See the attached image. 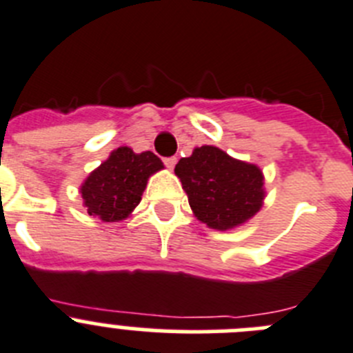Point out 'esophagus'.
I'll use <instances>...</instances> for the list:
<instances>
[{
    "label": "esophagus",
    "instance_id": "34e87169",
    "mask_svg": "<svg viewBox=\"0 0 353 353\" xmlns=\"http://www.w3.org/2000/svg\"><path fill=\"white\" fill-rule=\"evenodd\" d=\"M163 163H165V167L174 169V167H176V163H177V158L176 157H167V158H163Z\"/></svg>",
    "mask_w": 353,
    "mask_h": 353
}]
</instances>
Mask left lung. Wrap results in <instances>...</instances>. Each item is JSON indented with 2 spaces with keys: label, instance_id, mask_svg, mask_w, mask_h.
Masks as SVG:
<instances>
[{
  "label": "left lung",
  "instance_id": "1",
  "mask_svg": "<svg viewBox=\"0 0 353 353\" xmlns=\"http://www.w3.org/2000/svg\"><path fill=\"white\" fill-rule=\"evenodd\" d=\"M176 176L196 218L211 228L237 227L262 205L263 177L259 167L234 160L214 145H202L190 158H181Z\"/></svg>",
  "mask_w": 353,
  "mask_h": 353
}]
</instances>
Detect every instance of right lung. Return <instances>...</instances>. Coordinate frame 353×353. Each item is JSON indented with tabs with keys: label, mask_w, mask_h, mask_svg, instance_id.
<instances>
[{
	"label": "right lung",
	"mask_w": 353,
	"mask_h": 353,
	"mask_svg": "<svg viewBox=\"0 0 353 353\" xmlns=\"http://www.w3.org/2000/svg\"><path fill=\"white\" fill-rule=\"evenodd\" d=\"M160 169L163 163L151 151L137 154L130 148H117L82 184L88 212L103 221L125 220L141 202L149 176Z\"/></svg>",
	"instance_id": "obj_1"
}]
</instances>
